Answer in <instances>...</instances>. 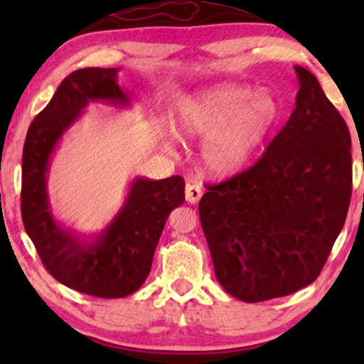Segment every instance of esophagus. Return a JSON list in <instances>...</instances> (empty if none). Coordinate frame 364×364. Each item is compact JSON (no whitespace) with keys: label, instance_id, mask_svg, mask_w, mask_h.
I'll use <instances>...</instances> for the list:
<instances>
[{"label":"esophagus","instance_id":"esophagus-1","mask_svg":"<svg viewBox=\"0 0 364 364\" xmlns=\"http://www.w3.org/2000/svg\"><path fill=\"white\" fill-rule=\"evenodd\" d=\"M202 187L198 186V183H187L186 187V198L188 203H197L198 200H200L202 197Z\"/></svg>","mask_w":364,"mask_h":364}]
</instances>
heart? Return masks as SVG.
Wrapping results in <instances>:
<instances>
[{
	"label": "heart",
	"instance_id": "heart-1",
	"mask_svg": "<svg viewBox=\"0 0 364 364\" xmlns=\"http://www.w3.org/2000/svg\"><path fill=\"white\" fill-rule=\"evenodd\" d=\"M278 119L270 92H255L238 84H222L197 92L182 102L177 131L188 139H207L202 161L215 176L242 171Z\"/></svg>",
	"mask_w": 364,
	"mask_h": 364
}]
</instances>
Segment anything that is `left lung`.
I'll return each mask as SVG.
<instances>
[{
    "label": "left lung",
    "mask_w": 364,
    "mask_h": 364,
    "mask_svg": "<svg viewBox=\"0 0 364 364\" xmlns=\"http://www.w3.org/2000/svg\"><path fill=\"white\" fill-rule=\"evenodd\" d=\"M295 71L300 91L285 127L250 168L205 186L198 203L217 280L247 303L315 282L351 200L345 119L308 69Z\"/></svg>",
    "instance_id": "left-lung-1"
}]
</instances>
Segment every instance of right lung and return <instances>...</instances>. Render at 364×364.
Instances as JSON below:
<instances>
[{
  "label": "right lung",
  "mask_w": 364,
  "mask_h": 364,
  "mask_svg": "<svg viewBox=\"0 0 364 364\" xmlns=\"http://www.w3.org/2000/svg\"><path fill=\"white\" fill-rule=\"evenodd\" d=\"M117 71L84 68L69 74L34 117L23 149L21 217L26 233L44 268L59 283L99 298H122L142 287L167 217L186 200L181 176L162 181L139 177L121 210L97 235L81 237L54 220L46 192L49 157L89 101L129 106Z\"/></svg>",
  "instance_id": "right-lung-1"
}]
</instances>
